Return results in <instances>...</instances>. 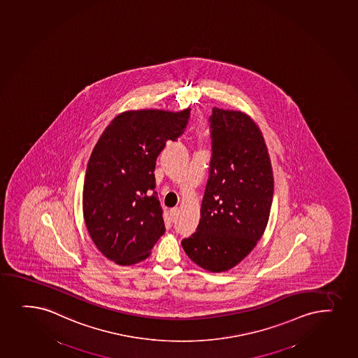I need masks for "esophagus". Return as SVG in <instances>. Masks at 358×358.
I'll return each instance as SVG.
<instances>
[{
    "instance_id": "1",
    "label": "esophagus",
    "mask_w": 358,
    "mask_h": 358,
    "mask_svg": "<svg viewBox=\"0 0 358 358\" xmlns=\"http://www.w3.org/2000/svg\"><path fill=\"white\" fill-rule=\"evenodd\" d=\"M169 216L172 218V221H176L178 216H179V209H178V208H173V209H171V211H169Z\"/></svg>"
}]
</instances>
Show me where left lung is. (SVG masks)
<instances>
[{
    "mask_svg": "<svg viewBox=\"0 0 358 358\" xmlns=\"http://www.w3.org/2000/svg\"><path fill=\"white\" fill-rule=\"evenodd\" d=\"M211 159L197 229L182 238L189 259L210 272L238 265L266 228L273 176L257 124L243 112L214 107Z\"/></svg>",
    "mask_w": 358,
    "mask_h": 358,
    "instance_id": "obj_1",
    "label": "left lung"
}]
</instances>
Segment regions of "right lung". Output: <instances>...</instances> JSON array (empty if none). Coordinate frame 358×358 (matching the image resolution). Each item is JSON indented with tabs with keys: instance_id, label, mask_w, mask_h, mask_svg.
<instances>
[{
	"instance_id": "right-lung-1",
	"label": "right lung",
	"mask_w": 358,
	"mask_h": 358,
	"mask_svg": "<svg viewBox=\"0 0 358 358\" xmlns=\"http://www.w3.org/2000/svg\"><path fill=\"white\" fill-rule=\"evenodd\" d=\"M189 120V108L124 112L100 136L87 164L83 209L88 233L107 259L140 263L164 235L154 171L166 142H176Z\"/></svg>"
}]
</instances>
